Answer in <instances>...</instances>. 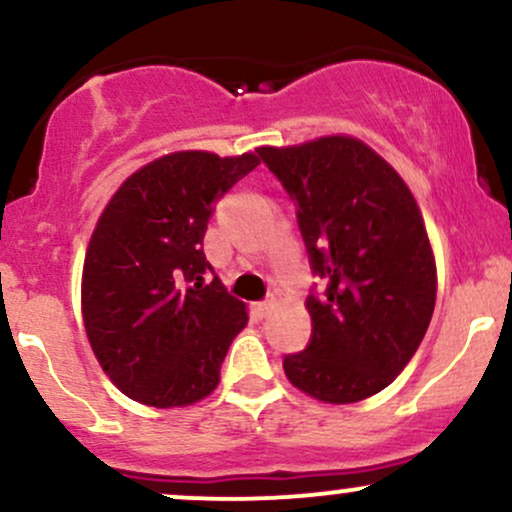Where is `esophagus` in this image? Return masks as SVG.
<instances>
[{"mask_svg":"<svg viewBox=\"0 0 512 512\" xmlns=\"http://www.w3.org/2000/svg\"><path fill=\"white\" fill-rule=\"evenodd\" d=\"M255 310H257V315H260V317H267V315H272L274 303L272 301H262V303L255 305Z\"/></svg>","mask_w":512,"mask_h":512,"instance_id":"34e87169","label":"esophagus"}]
</instances>
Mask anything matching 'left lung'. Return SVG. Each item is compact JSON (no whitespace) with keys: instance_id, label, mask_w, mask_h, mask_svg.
Wrapping results in <instances>:
<instances>
[{"instance_id":"obj_1","label":"left lung","mask_w":512,"mask_h":512,"mask_svg":"<svg viewBox=\"0 0 512 512\" xmlns=\"http://www.w3.org/2000/svg\"><path fill=\"white\" fill-rule=\"evenodd\" d=\"M257 154L298 207V226L325 296L305 301L313 337L284 358L293 387L325 404L378 395L419 349L438 274L409 185L349 134Z\"/></svg>"}]
</instances>
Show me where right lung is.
<instances>
[{
    "label": "right lung",
    "mask_w": 512,
    "mask_h": 512,
    "mask_svg": "<svg viewBox=\"0 0 512 512\" xmlns=\"http://www.w3.org/2000/svg\"><path fill=\"white\" fill-rule=\"evenodd\" d=\"M260 156L173 151L117 187L98 216L81 274L88 344L122 395L146 407L209 397L248 308L209 272L202 250L211 204Z\"/></svg>",
    "instance_id": "add662e5"
}]
</instances>
